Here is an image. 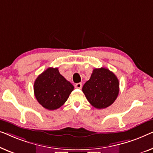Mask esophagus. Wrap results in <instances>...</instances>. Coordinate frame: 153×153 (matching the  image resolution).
Segmentation results:
<instances>
[{"instance_id":"obj_1","label":"esophagus","mask_w":153,"mask_h":153,"mask_svg":"<svg viewBox=\"0 0 153 153\" xmlns=\"http://www.w3.org/2000/svg\"><path fill=\"white\" fill-rule=\"evenodd\" d=\"M82 87V83H77L75 85V87H76V89H81Z\"/></svg>"}]
</instances>
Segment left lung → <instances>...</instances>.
<instances>
[{
	"mask_svg": "<svg viewBox=\"0 0 153 153\" xmlns=\"http://www.w3.org/2000/svg\"><path fill=\"white\" fill-rule=\"evenodd\" d=\"M82 91L92 106L104 109L110 106L119 92V82L113 72L106 68H94Z\"/></svg>",
	"mask_w": 153,
	"mask_h": 153,
	"instance_id": "left-lung-1",
	"label": "left lung"
}]
</instances>
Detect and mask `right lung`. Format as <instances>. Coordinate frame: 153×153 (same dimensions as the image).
<instances>
[{"instance_id":"obj_1","label":"right lung","mask_w":153,"mask_h":153,"mask_svg":"<svg viewBox=\"0 0 153 153\" xmlns=\"http://www.w3.org/2000/svg\"><path fill=\"white\" fill-rule=\"evenodd\" d=\"M74 89V85L59 74L57 68H47L34 83L35 98L40 105L48 110H54L62 106Z\"/></svg>"}]
</instances>
